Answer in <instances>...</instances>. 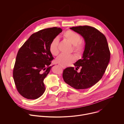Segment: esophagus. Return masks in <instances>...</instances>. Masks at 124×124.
<instances>
[{"instance_id":"1","label":"esophagus","mask_w":124,"mask_h":124,"mask_svg":"<svg viewBox=\"0 0 124 124\" xmlns=\"http://www.w3.org/2000/svg\"><path fill=\"white\" fill-rule=\"evenodd\" d=\"M61 66H62V67L63 68V69H64V68H65L66 67H65V66H62V65H60Z\"/></svg>"}]
</instances>
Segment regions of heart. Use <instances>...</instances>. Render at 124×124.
I'll return each mask as SVG.
<instances>
[{
    "label": "heart",
    "mask_w": 124,
    "mask_h": 124,
    "mask_svg": "<svg viewBox=\"0 0 124 124\" xmlns=\"http://www.w3.org/2000/svg\"><path fill=\"white\" fill-rule=\"evenodd\" d=\"M63 37L73 45V50L77 56H80L84 51L85 44L81 39L80 35L71 30H67L63 34ZM59 40L57 38H54L49 45V51L53 56H57L59 53ZM76 56L73 55H61L56 60L57 63L63 66L69 65L76 61Z\"/></svg>",
    "instance_id": "heart-1"
}]
</instances>
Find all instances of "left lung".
I'll return each mask as SVG.
<instances>
[{
  "label": "left lung",
  "mask_w": 124,
  "mask_h": 124,
  "mask_svg": "<svg viewBox=\"0 0 124 124\" xmlns=\"http://www.w3.org/2000/svg\"><path fill=\"white\" fill-rule=\"evenodd\" d=\"M81 35L85 41L82 59L74 63L76 67L65 68L62 74L64 81L76 89L89 88L102 78L108 64L110 53L105 35L89 26L70 28ZM80 67L81 71L77 70Z\"/></svg>",
  "instance_id": "left-lung-1"
}]
</instances>
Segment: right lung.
Segmentation results:
<instances>
[{"instance_id":"right-lung-1","label":"right lung","mask_w":124,"mask_h":124,"mask_svg":"<svg viewBox=\"0 0 124 124\" xmlns=\"http://www.w3.org/2000/svg\"><path fill=\"white\" fill-rule=\"evenodd\" d=\"M62 29L53 27L32 34L19 49L13 70V77L19 93L28 99H36L44 92L43 80L50 72L54 59L49 45Z\"/></svg>"}]
</instances>
